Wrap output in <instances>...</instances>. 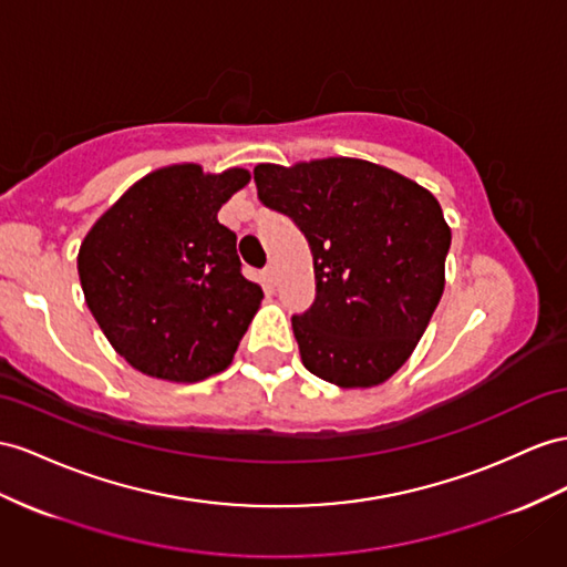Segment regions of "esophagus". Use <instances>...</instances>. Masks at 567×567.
Masks as SVG:
<instances>
[{"label":"esophagus","mask_w":567,"mask_h":567,"mask_svg":"<svg viewBox=\"0 0 567 567\" xmlns=\"http://www.w3.org/2000/svg\"><path fill=\"white\" fill-rule=\"evenodd\" d=\"M264 282L270 285V287L275 285V268H272V266H266V268H264Z\"/></svg>","instance_id":"1"}]
</instances>
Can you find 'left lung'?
<instances>
[{"label": "left lung", "mask_w": 567, "mask_h": 567, "mask_svg": "<svg viewBox=\"0 0 567 567\" xmlns=\"http://www.w3.org/2000/svg\"><path fill=\"white\" fill-rule=\"evenodd\" d=\"M264 206L303 231L316 299L292 316L299 354L340 388L388 381L414 352L445 287L450 227L431 192L357 157L256 165Z\"/></svg>", "instance_id": "1"}]
</instances>
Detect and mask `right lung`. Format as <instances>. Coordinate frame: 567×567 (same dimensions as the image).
I'll return each mask as SVG.
<instances>
[{
    "label": "right lung",
    "instance_id": "add662e5",
    "mask_svg": "<svg viewBox=\"0 0 567 567\" xmlns=\"http://www.w3.org/2000/svg\"><path fill=\"white\" fill-rule=\"evenodd\" d=\"M249 179L241 167L155 169L85 235V303L136 371L196 383L229 367L264 289L241 275L237 235L217 210Z\"/></svg>",
    "mask_w": 567,
    "mask_h": 567
}]
</instances>
